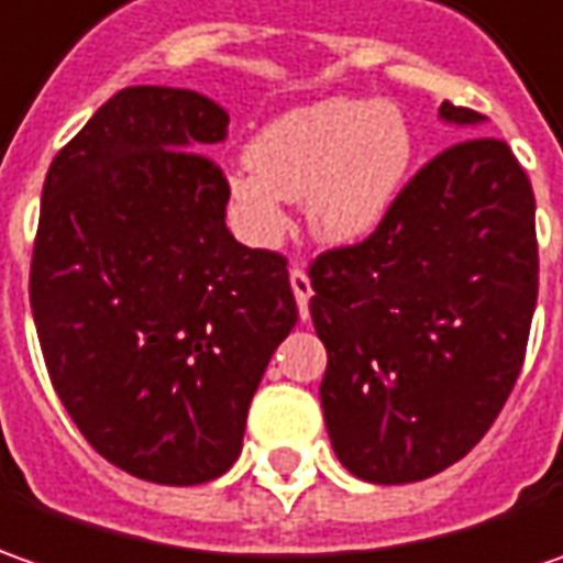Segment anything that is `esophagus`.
<instances>
[{"label":"esophagus","instance_id":"34e87169","mask_svg":"<svg viewBox=\"0 0 563 563\" xmlns=\"http://www.w3.org/2000/svg\"><path fill=\"white\" fill-rule=\"evenodd\" d=\"M289 286H292V296H296V305H299V314L301 320H305L308 318V301L314 296L311 280H308V274H305L301 267H292V271H289Z\"/></svg>","mask_w":563,"mask_h":563}]
</instances>
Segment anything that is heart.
I'll return each mask as SVG.
<instances>
[{
  "mask_svg": "<svg viewBox=\"0 0 563 563\" xmlns=\"http://www.w3.org/2000/svg\"><path fill=\"white\" fill-rule=\"evenodd\" d=\"M245 162L230 174L227 196L252 243H277L289 227L286 202H305L311 236L340 249L364 243L393 214L415 133L393 102L323 99L271 121Z\"/></svg>",
  "mask_w": 563,
  "mask_h": 563,
  "instance_id": "b5f03b06",
  "label": "heart"
}]
</instances>
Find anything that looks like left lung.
Segmentation results:
<instances>
[{
	"label": "left lung",
	"instance_id": "8db88e82",
	"mask_svg": "<svg viewBox=\"0 0 563 563\" xmlns=\"http://www.w3.org/2000/svg\"><path fill=\"white\" fill-rule=\"evenodd\" d=\"M439 121L479 133L452 102ZM320 405L345 471L417 483L464 457L520 374L539 292L533 186L493 136L445 148L374 236L311 264Z\"/></svg>",
	"mask_w": 563,
	"mask_h": 563
}]
</instances>
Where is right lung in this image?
Wrapping results in <instances>:
<instances>
[{
    "label": "right lung",
    "instance_id": "right-lung-1",
    "mask_svg": "<svg viewBox=\"0 0 563 563\" xmlns=\"http://www.w3.org/2000/svg\"><path fill=\"white\" fill-rule=\"evenodd\" d=\"M227 124L196 89L126 87L43 184L30 308L52 386L99 455L162 486L233 467L299 320L286 262L223 223L227 180L205 152Z\"/></svg>",
    "mask_w": 563,
    "mask_h": 563
}]
</instances>
